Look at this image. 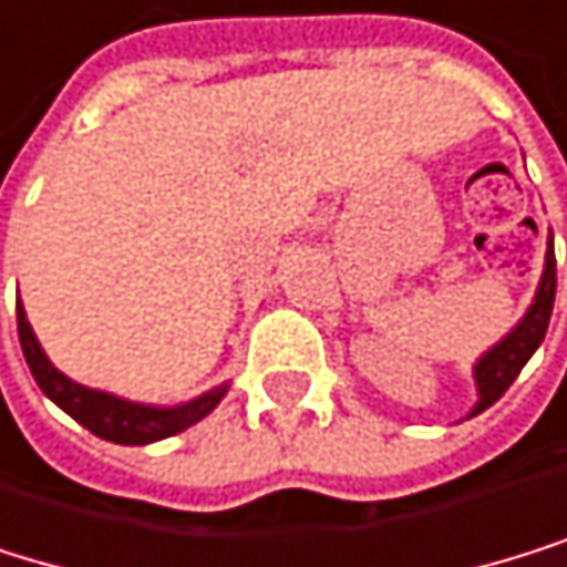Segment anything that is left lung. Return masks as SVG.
<instances>
[{"label": "left lung", "mask_w": 567, "mask_h": 567, "mask_svg": "<svg viewBox=\"0 0 567 567\" xmlns=\"http://www.w3.org/2000/svg\"><path fill=\"white\" fill-rule=\"evenodd\" d=\"M555 289H558V268H555V250H547L544 261V278L537 286L534 306L527 309V317L519 320V327L488 351L478 364H475V382H478V406L475 413L488 410L493 402L516 382V375L524 371V364L530 361V354L540 348V340L547 333L550 323V309H555Z\"/></svg>", "instance_id": "left-lung-1"}]
</instances>
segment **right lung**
<instances>
[{
  "instance_id": "add662e5",
  "label": "right lung",
  "mask_w": 567,
  "mask_h": 567,
  "mask_svg": "<svg viewBox=\"0 0 567 567\" xmlns=\"http://www.w3.org/2000/svg\"><path fill=\"white\" fill-rule=\"evenodd\" d=\"M17 330H20L23 358H27V364L33 371L40 392L48 399H54L68 416H74L85 430H92V434L102 437V441L151 444V441L175 437V434H182V430H188L192 423H199L203 416H209L216 410V402L227 395V385H219V389L185 402V406H175V410H154V406H141V402H126V399H116L110 392L85 389L79 382H71L68 375H61V371L48 361V354L40 351L20 302H17Z\"/></svg>"
}]
</instances>
